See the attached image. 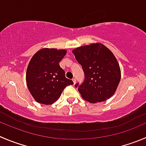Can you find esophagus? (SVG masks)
Segmentation results:
<instances>
[{"mask_svg":"<svg viewBox=\"0 0 146 146\" xmlns=\"http://www.w3.org/2000/svg\"><path fill=\"white\" fill-rule=\"evenodd\" d=\"M73 83H74V84H76V78H73Z\"/></svg>","mask_w":146,"mask_h":146,"instance_id":"esophagus-1","label":"esophagus"}]
</instances>
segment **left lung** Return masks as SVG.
<instances>
[{"mask_svg": "<svg viewBox=\"0 0 146 146\" xmlns=\"http://www.w3.org/2000/svg\"><path fill=\"white\" fill-rule=\"evenodd\" d=\"M82 66L85 80L75 85L84 100L95 103L105 101L115 93L121 77L113 53L102 43H91L73 50Z\"/></svg>", "mask_w": 146, "mask_h": 146, "instance_id": "1", "label": "left lung"}]
</instances>
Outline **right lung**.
<instances>
[{
	"instance_id": "add662e5",
	"label": "right lung",
	"mask_w": 146,
	"mask_h": 146,
	"mask_svg": "<svg viewBox=\"0 0 146 146\" xmlns=\"http://www.w3.org/2000/svg\"><path fill=\"white\" fill-rule=\"evenodd\" d=\"M66 50L43 48L35 53L29 62L26 71V83L30 93L38 103L53 104L65 88L73 85L68 79L59 63Z\"/></svg>"
}]
</instances>
